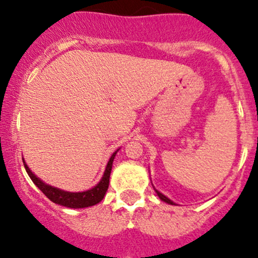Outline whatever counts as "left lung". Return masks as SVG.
Masks as SVG:
<instances>
[{"label":"left lung","mask_w":258,"mask_h":258,"mask_svg":"<svg viewBox=\"0 0 258 258\" xmlns=\"http://www.w3.org/2000/svg\"><path fill=\"white\" fill-rule=\"evenodd\" d=\"M153 188H155V187H153ZM155 191H156V194H157V196L160 197V200H161V201L166 202V204H168V205H176L175 202H173V201H171V200L168 199V197H166L165 195H163V194H161L160 191H157V189H156V188H155Z\"/></svg>","instance_id":"8db88e82"}]
</instances>
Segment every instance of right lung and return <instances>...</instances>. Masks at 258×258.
<instances>
[{
  "mask_svg": "<svg viewBox=\"0 0 258 258\" xmlns=\"http://www.w3.org/2000/svg\"><path fill=\"white\" fill-rule=\"evenodd\" d=\"M119 150V148H118ZM118 150L116 152L112 153V156L110 157V161L107 162L106 166V170L103 172L102 178L100 179L96 186H93L91 189L83 192H69L63 191V189H59L57 187L51 186V184L45 183L41 178H38L32 171L30 170V167L27 166V163L23 160V165H25L26 172L28 173L30 178L32 179L33 183L43 192L45 196H47V199L51 200L52 202L57 205H61V206L69 207V209H85V207L95 206V205L100 204L101 201L105 197L106 192H107L108 183H110V175L111 170H112V163L114 160V156L118 152Z\"/></svg>",
  "mask_w": 258,
  "mask_h": 258,
  "instance_id": "right-lung-1",
  "label": "right lung"
}]
</instances>
